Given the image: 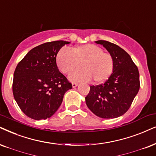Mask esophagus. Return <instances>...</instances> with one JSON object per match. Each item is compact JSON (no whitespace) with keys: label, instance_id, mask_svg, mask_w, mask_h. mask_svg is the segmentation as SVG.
Segmentation results:
<instances>
[{"label":"esophagus","instance_id":"esophagus-1","mask_svg":"<svg viewBox=\"0 0 156 156\" xmlns=\"http://www.w3.org/2000/svg\"><path fill=\"white\" fill-rule=\"evenodd\" d=\"M78 83H72V86H73V88L76 87V86H78Z\"/></svg>","mask_w":156,"mask_h":156}]
</instances>
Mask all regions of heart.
<instances>
[{
	"mask_svg": "<svg viewBox=\"0 0 156 156\" xmlns=\"http://www.w3.org/2000/svg\"><path fill=\"white\" fill-rule=\"evenodd\" d=\"M58 68L62 73L70 75L73 81H88L93 79L96 83L106 81L114 71V61L109 52H104L101 47L86 44L74 47L72 50L62 48L56 57Z\"/></svg>",
	"mask_w": 156,
	"mask_h": 156,
	"instance_id": "b5f03b06",
	"label": "heart"
}]
</instances>
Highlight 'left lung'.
<instances>
[{"label":"left lung","instance_id":"obj_1","mask_svg":"<svg viewBox=\"0 0 156 156\" xmlns=\"http://www.w3.org/2000/svg\"><path fill=\"white\" fill-rule=\"evenodd\" d=\"M112 55L114 71L104 83L90 86L86 103L93 113L112 119L127 112L140 89L138 68L129 54L118 45L104 40L96 41Z\"/></svg>","mask_w":156,"mask_h":156}]
</instances>
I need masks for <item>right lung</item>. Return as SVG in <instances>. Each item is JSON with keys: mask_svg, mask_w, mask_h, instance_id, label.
Returning a JSON list of instances; mask_svg holds the SVG:
<instances>
[{"mask_svg": "<svg viewBox=\"0 0 156 156\" xmlns=\"http://www.w3.org/2000/svg\"><path fill=\"white\" fill-rule=\"evenodd\" d=\"M70 42L59 40L39 45L25 55L13 73V94L19 108L33 119H45L56 112L72 84L59 71L57 54Z\"/></svg>", "mask_w": 156, "mask_h": 156, "instance_id": "add662e5", "label": "right lung"}]
</instances>
